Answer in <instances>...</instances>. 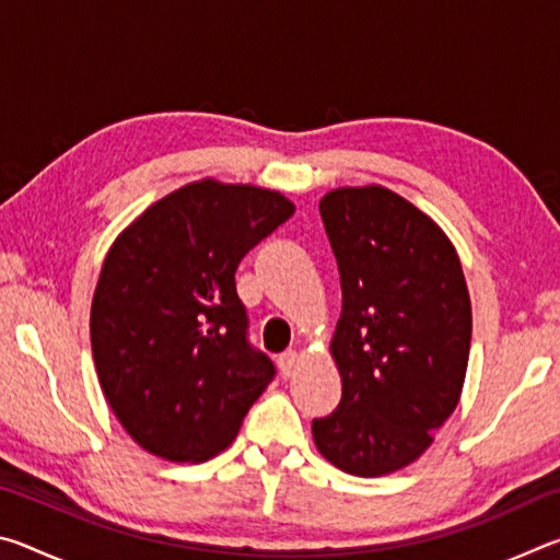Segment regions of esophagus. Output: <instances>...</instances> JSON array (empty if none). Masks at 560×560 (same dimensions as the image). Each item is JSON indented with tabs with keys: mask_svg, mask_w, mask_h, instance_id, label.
Masks as SVG:
<instances>
[{
	"mask_svg": "<svg viewBox=\"0 0 560 560\" xmlns=\"http://www.w3.org/2000/svg\"><path fill=\"white\" fill-rule=\"evenodd\" d=\"M299 363V353L296 350H287V353L279 355V371L283 377H289L293 373V368Z\"/></svg>",
	"mask_w": 560,
	"mask_h": 560,
	"instance_id": "1",
	"label": "esophagus"
}]
</instances>
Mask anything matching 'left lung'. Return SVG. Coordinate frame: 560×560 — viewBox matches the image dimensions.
Masks as SVG:
<instances>
[{"label": "left lung", "mask_w": 560, "mask_h": 560, "mask_svg": "<svg viewBox=\"0 0 560 560\" xmlns=\"http://www.w3.org/2000/svg\"><path fill=\"white\" fill-rule=\"evenodd\" d=\"M318 212L343 291L330 343L343 395L311 430L338 469L381 477L420 457L459 402L469 291L444 232L390 189H334Z\"/></svg>", "instance_id": "8db88e82"}]
</instances>
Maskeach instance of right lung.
<instances>
[{
  "label": "right lung",
  "mask_w": 560,
  "mask_h": 560,
  "mask_svg": "<svg viewBox=\"0 0 560 560\" xmlns=\"http://www.w3.org/2000/svg\"><path fill=\"white\" fill-rule=\"evenodd\" d=\"M293 214L252 185L192 183L110 246L91 303L103 395L140 447L205 462L234 440L277 368L252 346L234 271Z\"/></svg>",
  "instance_id": "obj_1"
}]
</instances>
